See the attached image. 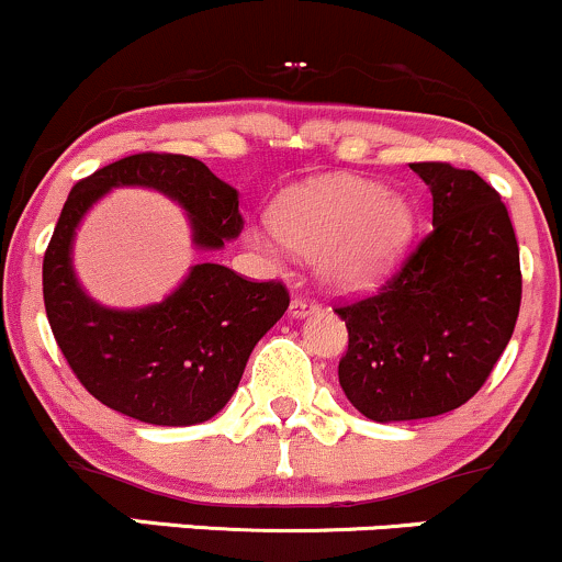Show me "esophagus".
Masks as SVG:
<instances>
[{
    "instance_id": "1",
    "label": "esophagus",
    "mask_w": 562,
    "mask_h": 562,
    "mask_svg": "<svg viewBox=\"0 0 562 562\" xmlns=\"http://www.w3.org/2000/svg\"><path fill=\"white\" fill-rule=\"evenodd\" d=\"M315 311H318V302L311 297H302V294H294L292 305H289V313H292L294 318H305L307 313H315Z\"/></svg>"
}]
</instances>
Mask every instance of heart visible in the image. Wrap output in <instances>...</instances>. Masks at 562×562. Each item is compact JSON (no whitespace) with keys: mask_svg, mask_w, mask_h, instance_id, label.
<instances>
[{"mask_svg":"<svg viewBox=\"0 0 562 562\" xmlns=\"http://www.w3.org/2000/svg\"><path fill=\"white\" fill-rule=\"evenodd\" d=\"M412 233L414 210L401 193L363 178H326L289 193L251 241L273 255L318 257L331 286L366 289L401 260Z\"/></svg>","mask_w":562,"mask_h":562,"instance_id":"1","label":"heart"}]
</instances>
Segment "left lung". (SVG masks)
Wrapping results in <instances>:
<instances>
[{"label": "left lung", "mask_w": 562, "mask_h": 562, "mask_svg": "<svg viewBox=\"0 0 562 562\" xmlns=\"http://www.w3.org/2000/svg\"><path fill=\"white\" fill-rule=\"evenodd\" d=\"M430 186L432 231L371 297L339 305V384L363 417L408 422L468 403L520 313V251L502 196L472 169L412 164Z\"/></svg>", "instance_id": "left-lung-1"}]
</instances>
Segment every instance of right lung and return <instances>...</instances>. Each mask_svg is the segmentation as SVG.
Here are the masks:
<instances>
[{
	"mask_svg": "<svg viewBox=\"0 0 562 562\" xmlns=\"http://www.w3.org/2000/svg\"><path fill=\"white\" fill-rule=\"evenodd\" d=\"M119 186L178 201L199 249H223L244 228L236 188L191 156L148 150L98 169L71 188L44 251L49 329L87 393L113 412L148 425H199L236 393L255 345L286 313L289 292L281 281H247L225 265L199 262L156 305H98L79 286L71 247L87 210Z\"/></svg>",
	"mask_w": 562,
	"mask_h": 562,
	"instance_id": "obj_1",
	"label": "right lung"
}]
</instances>
